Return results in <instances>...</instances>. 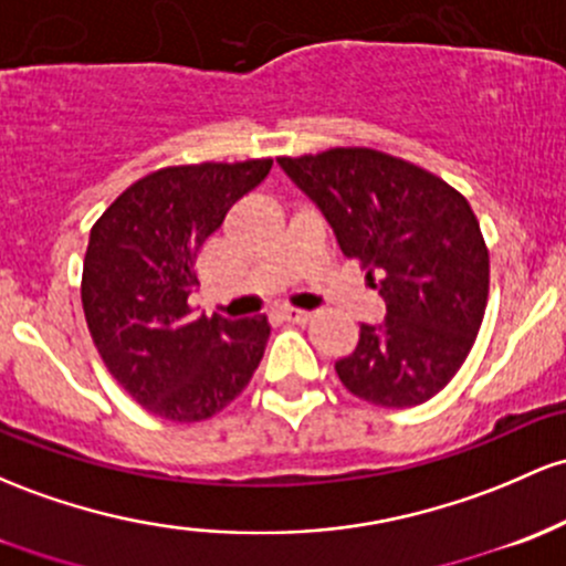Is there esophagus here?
I'll return each mask as SVG.
<instances>
[{
    "label": "esophagus",
    "instance_id": "esophagus-1",
    "mask_svg": "<svg viewBox=\"0 0 566 566\" xmlns=\"http://www.w3.org/2000/svg\"><path fill=\"white\" fill-rule=\"evenodd\" d=\"M282 319L293 322V325H306V322L312 319V314H308V312H301V308H284V312H282Z\"/></svg>",
    "mask_w": 566,
    "mask_h": 566
}]
</instances>
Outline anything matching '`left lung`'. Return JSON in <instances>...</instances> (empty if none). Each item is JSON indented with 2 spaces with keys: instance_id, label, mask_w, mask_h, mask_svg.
I'll return each instance as SVG.
<instances>
[{
  "instance_id": "1",
  "label": "left lung",
  "mask_w": 566,
  "mask_h": 566,
  "mask_svg": "<svg viewBox=\"0 0 566 566\" xmlns=\"http://www.w3.org/2000/svg\"><path fill=\"white\" fill-rule=\"evenodd\" d=\"M279 166L387 303V319L359 325L357 349L335 374L374 406L427 402L462 368L486 312L489 250L468 198L370 147L279 158Z\"/></svg>"
}]
</instances>
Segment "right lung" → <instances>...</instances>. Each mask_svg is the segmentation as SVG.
Segmentation results:
<instances>
[{"mask_svg": "<svg viewBox=\"0 0 566 566\" xmlns=\"http://www.w3.org/2000/svg\"><path fill=\"white\" fill-rule=\"evenodd\" d=\"M273 160L158 169L123 190L91 228L83 312L104 365L160 419L203 421L250 384L271 325L190 316L196 258L228 209L269 177Z\"/></svg>", "mask_w": 566, "mask_h": 566, "instance_id": "add662e5", "label": "right lung"}]
</instances>
